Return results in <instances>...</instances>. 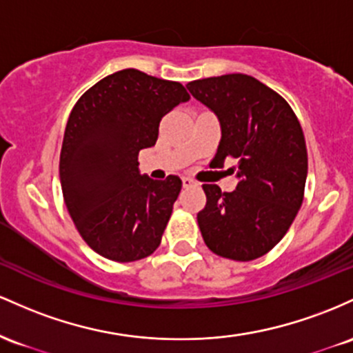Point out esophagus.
Wrapping results in <instances>:
<instances>
[{
  "instance_id": "esophagus-1",
  "label": "esophagus",
  "mask_w": 353,
  "mask_h": 353,
  "mask_svg": "<svg viewBox=\"0 0 353 353\" xmlns=\"http://www.w3.org/2000/svg\"><path fill=\"white\" fill-rule=\"evenodd\" d=\"M181 181H183L185 188H190V187H193V185H195V180H192L190 176H183V178H181Z\"/></svg>"
}]
</instances>
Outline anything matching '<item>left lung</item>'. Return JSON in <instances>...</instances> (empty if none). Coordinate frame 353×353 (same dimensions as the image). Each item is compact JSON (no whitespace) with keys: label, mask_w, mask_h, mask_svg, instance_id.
I'll return each mask as SVG.
<instances>
[{"label":"left lung","mask_w":353,"mask_h":353,"mask_svg":"<svg viewBox=\"0 0 353 353\" xmlns=\"http://www.w3.org/2000/svg\"><path fill=\"white\" fill-rule=\"evenodd\" d=\"M187 88L220 121L212 163L235 158L239 176L233 192L203 185L207 205L196 215L201 236L216 255L250 262L283 239L302 207L308 168L302 126L276 91L248 74L203 78Z\"/></svg>","instance_id":"obj_1"}]
</instances>
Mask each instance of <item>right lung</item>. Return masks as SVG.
Wrapping results in <instances>:
<instances>
[{"instance_id": "obj_1", "label": "right lung", "mask_w": 353, "mask_h": 353, "mask_svg": "<svg viewBox=\"0 0 353 353\" xmlns=\"http://www.w3.org/2000/svg\"><path fill=\"white\" fill-rule=\"evenodd\" d=\"M188 100L181 83L128 68L91 86L71 110L59 180L74 227L98 255L134 262L160 245L181 180L141 175L138 153L157 143L161 118Z\"/></svg>"}]
</instances>
